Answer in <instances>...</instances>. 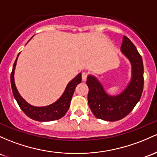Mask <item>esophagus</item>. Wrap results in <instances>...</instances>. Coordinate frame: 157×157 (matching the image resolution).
Here are the masks:
<instances>
[{
  "label": "esophagus",
  "mask_w": 157,
  "mask_h": 157,
  "mask_svg": "<svg viewBox=\"0 0 157 157\" xmlns=\"http://www.w3.org/2000/svg\"><path fill=\"white\" fill-rule=\"evenodd\" d=\"M87 77H88V74L86 73V72H82V80H83V81L86 80Z\"/></svg>",
  "instance_id": "esophagus-1"
}]
</instances>
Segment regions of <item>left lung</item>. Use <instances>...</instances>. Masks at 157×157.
<instances>
[{
    "mask_svg": "<svg viewBox=\"0 0 157 157\" xmlns=\"http://www.w3.org/2000/svg\"><path fill=\"white\" fill-rule=\"evenodd\" d=\"M121 50L132 65V80L121 94L108 95L95 77L91 75L87 77L89 107L96 118L108 121H115L126 117L140 100L144 86L142 58L136 46L125 36Z\"/></svg>",
    "mask_w": 157,
    "mask_h": 157,
    "instance_id": "1",
    "label": "left lung"
}]
</instances>
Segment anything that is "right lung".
Returning a JSON list of instances; mask_svg holds the SVG:
<instances>
[{
    "label": "right lung",
    "instance_id": "right-lung-1",
    "mask_svg": "<svg viewBox=\"0 0 157 157\" xmlns=\"http://www.w3.org/2000/svg\"><path fill=\"white\" fill-rule=\"evenodd\" d=\"M19 53L17 56L14 65H13V71H12L11 76H10L12 91H13V95H14V98L16 100L18 106L29 118L35 121H51L58 120L63 118L69 109L71 101L72 96L75 92L76 86L81 82V74H79L75 79H73L67 85L66 89H65L63 95L55 103L49 105V106H43V107H36V106H31L21 97L16 87H15L14 71Z\"/></svg>",
    "mask_w": 157,
    "mask_h": 157
}]
</instances>
